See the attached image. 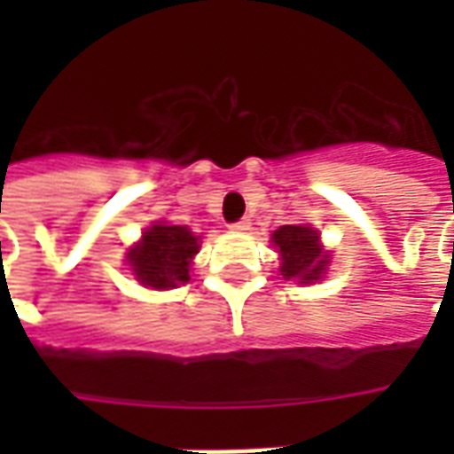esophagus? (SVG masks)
I'll list each match as a JSON object with an SVG mask.
<instances>
[{"mask_svg":"<svg viewBox=\"0 0 454 454\" xmlns=\"http://www.w3.org/2000/svg\"><path fill=\"white\" fill-rule=\"evenodd\" d=\"M249 231V219H242V221H235L231 223V233H247Z\"/></svg>","mask_w":454,"mask_h":454,"instance_id":"esophagus-1","label":"esophagus"}]
</instances>
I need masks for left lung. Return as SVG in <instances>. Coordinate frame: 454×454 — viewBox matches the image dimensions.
<instances>
[{
  "mask_svg": "<svg viewBox=\"0 0 454 454\" xmlns=\"http://www.w3.org/2000/svg\"><path fill=\"white\" fill-rule=\"evenodd\" d=\"M270 242L276 245L280 254V273L285 280L310 285L325 276L330 254H325L320 233L313 231L309 223L280 226L273 231Z\"/></svg>",
  "mask_w": 454,
  "mask_h": 454,
  "instance_id": "1",
  "label": "left lung"
}]
</instances>
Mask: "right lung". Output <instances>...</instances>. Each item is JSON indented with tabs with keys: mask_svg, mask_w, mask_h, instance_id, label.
Masks as SVG:
<instances>
[{
	"mask_svg": "<svg viewBox=\"0 0 454 454\" xmlns=\"http://www.w3.org/2000/svg\"><path fill=\"white\" fill-rule=\"evenodd\" d=\"M198 249L200 238L191 233V228L167 226L164 221H155L127 252V262L144 287L171 290L191 280V263Z\"/></svg>",
	"mask_w": 454,
	"mask_h": 454,
	"instance_id": "right-lung-1",
	"label": "right lung"
}]
</instances>
